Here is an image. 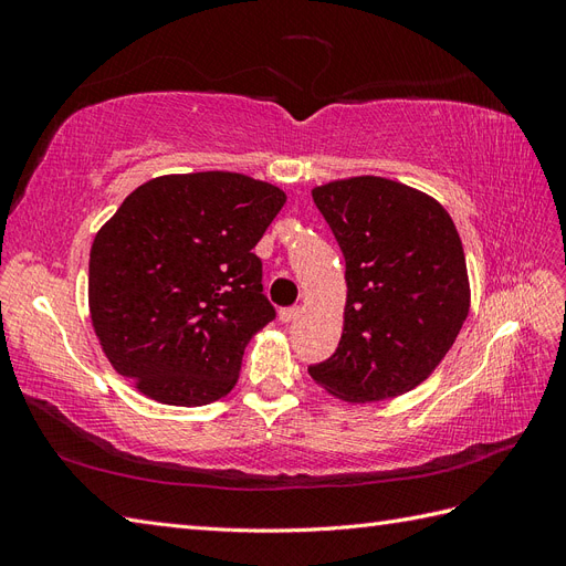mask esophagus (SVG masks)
Masks as SVG:
<instances>
[{
  "instance_id": "esophagus-1",
  "label": "esophagus",
  "mask_w": 566,
  "mask_h": 566,
  "mask_svg": "<svg viewBox=\"0 0 566 566\" xmlns=\"http://www.w3.org/2000/svg\"><path fill=\"white\" fill-rule=\"evenodd\" d=\"M300 314H302V306H285V310L279 312V318L283 323H290V321H295Z\"/></svg>"
}]
</instances>
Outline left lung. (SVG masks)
Here are the masks:
<instances>
[{"instance_id":"left-lung-1","label":"left lung","mask_w":566,"mask_h":566,"mask_svg":"<svg viewBox=\"0 0 566 566\" xmlns=\"http://www.w3.org/2000/svg\"><path fill=\"white\" fill-rule=\"evenodd\" d=\"M314 202L345 254V328L312 378L345 401H382L430 375L470 312L453 219L416 188L382 177L316 186Z\"/></svg>"}]
</instances>
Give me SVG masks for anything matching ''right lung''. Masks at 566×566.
Listing matches in <instances>:
<instances>
[{"label": "right lung", "instance_id": "1", "mask_svg": "<svg viewBox=\"0 0 566 566\" xmlns=\"http://www.w3.org/2000/svg\"><path fill=\"white\" fill-rule=\"evenodd\" d=\"M283 205L233 172L158 177L125 198L90 254L92 323L123 378L172 406L233 389L250 337L276 318L252 248Z\"/></svg>", "mask_w": 566, "mask_h": 566}]
</instances>
